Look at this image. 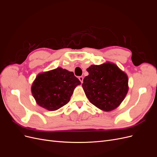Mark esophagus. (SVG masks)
I'll return each instance as SVG.
<instances>
[{
    "mask_svg": "<svg viewBox=\"0 0 157 157\" xmlns=\"http://www.w3.org/2000/svg\"><path fill=\"white\" fill-rule=\"evenodd\" d=\"M83 78H84L83 77H78V79L80 80V81L81 82V83L83 82Z\"/></svg>",
    "mask_w": 157,
    "mask_h": 157,
    "instance_id": "1",
    "label": "esophagus"
}]
</instances>
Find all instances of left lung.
I'll return each mask as SVG.
<instances>
[{
	"label": "left lung",
	"mask_w": 157,
	"mask_h": 157,
	"mask_svg": "<svg viewBox=\"0 0 157 157\" xmlns=\"http://www.w3.org/2000/svg\"><path fill=\"white\" fill-rule=\"evenodd\" d=\"M82 86L89 101L103 111H111L119 106L128 92L127 74L109 61L92 65Z\"/></svg>",
	"instance_id": "obj_1"
}]
</instances>
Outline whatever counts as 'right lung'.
Listing matches in <instances>:
<instances>
[{
	"instance_id": "obj_1",
	"label": "right lung",
	"mask_w": 157,
	"mask_h": 157,
	"mask_svg": "<svg viewBox=\"0 0 157 157\" xmlns=\"http://www.w3.org/2000/svg\"><path fill=\"white\" fill-rule=\"evenodd\" d=\"M80 84L73 72L58 67L38 75L32 84L31 93L39 106L56 111L70 101L75 88Z\"/></svg>"
}]
</instances>
